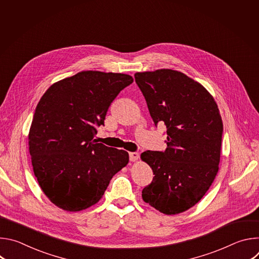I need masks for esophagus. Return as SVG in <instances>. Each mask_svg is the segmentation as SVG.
<instances>
[{
  "label": "esophagus",
  "mask_w": 259,
  "mask_h": 259,
  "mask_svg": "<svg viewBox=\"0 0 259 259\" xmlns=\"http://www.w3.org/2000/svg\"><path fill=\"white\" fill-rule=\"evenodd\" d=\"M129 159L131 162H135L139 159V154L136 153V152H133V153H129Z\"/></svg>",
  "instance_id": "1"
}]
</instances>
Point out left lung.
Masks as SVG:
<instances>
[{
  "label": "left lung",
  "mask_w": 259,
  "mask_h": 259,
  "mask_svg": "<svg viewBox=\"0 0 259 259\" xmlns=\"http://www.w3.org/2000/svg\"><path fill=\"white\" fill-rule=\"evenodd\" d=\"M134 77L155 125L167 127V149L141 154L155 175L142 199L167 215L187 211L218 172L224 131L218 106L200 83L180 71L158 69Z\"/></svg>",
  "instance_id": "left-lung-1"
}]
</instances>
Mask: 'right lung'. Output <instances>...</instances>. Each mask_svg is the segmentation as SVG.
Instances as JSON below:
<instances>
[{"mask_svg": "<svg viewBox=\"0 0 259 259\" xmlns=\"http://www.w3.org/2000/svg\"><path fill=\"white\" fill-rule=\"evenodd\" d=\"M132 82L125 73L81 71L53 84L36 105L28 134L31 164L57 207L76 212L96 204L128 164L127 152L94 136L110 103Z\"/></svg>", "mask_w": 259, "mask_h": 259, "instance_id": "obj_1", "label": "right lung"}]
</instances>
